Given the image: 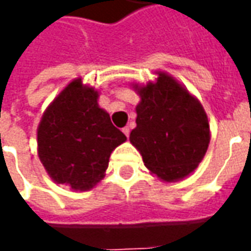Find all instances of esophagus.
Returning <instances> with one entry per match:
<instances>
[{"mask_svg": "<svg viewBox=\"0 0 251 251\" xmlns=\"http://www.w3.org/2000/svg\"><path fill=\"white\" fill-rule=\"evenodd\" d=\"M122 131H124V134H125L126 137H129V134H130V129H129L127 126H125V127L122 129Z\"/></svg>", "mask_w": 251, "mask_h": 251, "instance_id": "1", "label": "esophagus"}]
</instances>
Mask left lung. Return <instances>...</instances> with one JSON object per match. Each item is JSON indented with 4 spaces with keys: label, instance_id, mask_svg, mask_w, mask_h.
Masks as SVG:
<instances>
[{
    "label": "left lung",
    "instance_id": "left-lung-1",
    "mask_svg": "<svg viewBox=\"0 0 251 251\" xmlns=\"http://www.w3.org/2000/svg\"><path fill=\"white\" fill-rule=\"evenodd\" d=\"M137 127L130 142L151 172L165 181L188 176L204 157L210 125L199 100L167 74L138 88Z\"/></svg>",
    "mask_w": 251,
    "mask_h": 251
}]
</instances>
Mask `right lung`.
<instances>
[{"label":"right lung","instance_id":"add662e5","mask_svg":"<svg viewBox=\"0 0 251 251\" xmlns=\"http://www.w3.org/2000/svg\"><path fill=\"white\" fill-rule=\"evenodd\" d=\"M126 136L98 106V93L80 79L63 90L37 129L39 157L57 184L86 191L103 179L109 158Z\"/></svg>","mask_w":251,"mask_h":251}]
</instances>
